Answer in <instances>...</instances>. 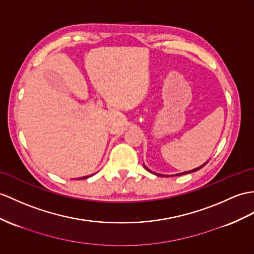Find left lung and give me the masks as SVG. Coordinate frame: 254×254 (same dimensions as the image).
<instances>
[{
	"label": "left lung",
	"mask_w": 254,
	"mask_h": 254,
	"mask_svg": "<svg viewBox=\"0 0 254 254\" xmlns=\"http://www.w3.org/2000/svg\"><path fill=\"white\" fill-rule=\"evenodd\" d=\"M208 162H209V160H208ZM208 162H206L205 164H202L201 166H199V167H197V168H195V169H191V170H190V171H185V172H181V174H178V175H176V176H181V175H188V174H191V172H195V171H197V170H199L200 168H202V167L203 166H205ZM144 166V168L146 169V170H148V171H151V172H153L152 170H150V169H148L147 168V167L145 166V165H143ZM153 174L154 175H156V176H159V177H164V175H160V174H156V172H153ZM172 176H175V175H172ZM167 177H169V176H167Z\"/></svg>",
	"instance_id": "left-lung-1"
}]
</instances>
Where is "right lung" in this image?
<instances>
[{
	"label": "right lung",
	"instance_id": "1",
	"mask_svg": "<svg viewBox=\"0 0 254 254\" xmlns=\"http://www.w3.org/2000/svg\"><path fill=\"white\" fill-rule=\"evenodd\" d=\"M92 176V175H91ZM91 176H87V177H83V178H80V179H87V178H89V177H91Z\"/></svg>",
	"mask_w": 254,
	"mask_h": 254
}]
</instances>
